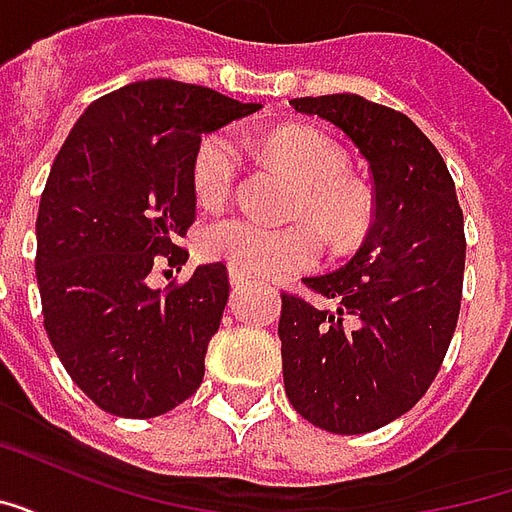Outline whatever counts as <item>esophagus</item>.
I'll list each match as a JSON object with an SVG mask.
<instances>
[{
  "instance_id": "1",
  "label": "esophagus",
  "mask_w": 512,
  "mask_h": 512,
  "mask_svg": "<svg viewBox=\"0 0 512 512\" xmlns=\"http://www.w3.org/2000/svg\"><path fill=\"white\" fill-rule=\"evenodd\" d=\"M249 279H252L249 271H244L241 266H230V282H233V285H244V282H249Z\"/></svg>"
}]
</instances>
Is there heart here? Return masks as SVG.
<instances>
[{
	"label": "heart",
	"instance_id": "1",
	"mask_svg": "<svg viewBox=\"0 0 512 512\" xmlns=\"http://www.w3.org/2000/svg\"><path fill=\"white\" fill-rule=\"evenodd\" d=\"M260 153L299 180L290 216L299 222L268 224L255 216L230 213L200 230L197 246L205 257L241 266L257 277L304 271L318 263L321 235L334 252H354L373 230L376 202L365 183L345 172L343 147L318 128L285 126L263 136ZM244 153L233 131H213L191 158L197 200L219 205L238 186Z\"/></svg>",
	"mask_w": 512,
	"mask_h": 512
}]
</instances>
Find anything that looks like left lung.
<instances>
[{"label":"left lung","mask_w":512,"mask_h":512,"mask_svg":"<svg viewBox=\"0 0 512 512\" xmlns=\"http://www.w3.org/2000/svg\"><path fill=\"white\" fill-rule=\"evenodd\" d=\"M370 161L376 219L354 260L282 293V373L301 417L332 433L384 428L417 400L447 356L463 293L466 235L441 153L403 112L359 95L293 98Z\"/></svg>","instance_id":"obj_1"}]
</instances>
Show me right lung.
<instances>
[{"label": "right lung", "mask_w": 512, "mask_h": 512, "mask_svg": "<svg viewBox=\"0 0 512 512\" xmlns=\"http://www.w3.org/2000/svg\"><path fill=\"white\" fill-rule=\"evenodd\" d=\"M257 109L200 84L134 82L87 106L54 158L35 227L43 326L68 376L115 417H158L200 389L227 266L164 290L147 274L189 260L178 241L197 219L202 134Z\"/></svg>", "instance_id": "right-lung-1"}]
</instances>
